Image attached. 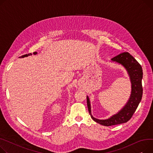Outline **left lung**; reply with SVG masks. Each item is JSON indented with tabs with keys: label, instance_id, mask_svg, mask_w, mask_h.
I'll return each mask as SVG.
<instances>
[{
	"label": "left lung",
	"instance_id": "8db88e82",
	"mask_svg": "<svg viewBox=\"0 0 153 153\" xmlns=\"http://www.w3.org/2000/svg\"><path fill=\"white\" fill-rule=\"evenodd\" d=\"M111 61L121 65L126 69L131 82V94L125 106L116 114L106 119H98L92 116L90 101L89 97L87 96V107L91 119L96 123L105 126H111L127 123L134 114L143 95L141 84L143 70L137 61L128 52L122 53L112 58Z\"/></svg>",
	"mask_w": 153,
	"mask_h": 153
}]
</instances>
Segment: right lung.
I'll use <instances>...</instances> for the list:
<instances>
[{"instance_id": "1", "label": "right lung", "mask_w": 153, "mask_h": 153, "mask_svg": "<svg viewBox=\"0 0 153 153\" xmlns=\"http://www.w3.org/2000/svg\"><path fill=\"white\" fill-rule=\"evenodd\" d=\"M33 54H34V55H37V53L36 52H34V53H33ZM32 55L31 53H29V54H26V55H22V56H20L19 58H24V57H26V56H29V55Z\"/></svg>"}]
</instances>
